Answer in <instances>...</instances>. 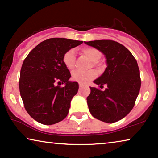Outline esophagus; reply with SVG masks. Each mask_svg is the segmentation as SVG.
Here are the masks:
<instances>
[{"label":"esophagus","mask_w":158,"mask_h":158,"mask_svg":"<svg viewBox=\"0 0 158 158\" xmlns=\"http://www.w3.org/2000/svg\"><path fill=\"white\" fill-rule=\"evenodd\" d=\"M82 86H83V85H82L81 84H79V89H81V88H82Z\"/></svg>","instance_id":"34e87169"}]
</instances>
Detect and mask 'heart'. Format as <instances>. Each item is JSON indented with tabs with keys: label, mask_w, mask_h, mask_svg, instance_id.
I'll list each match as a JSON object with an SVG mask.
<instances>
[{
	"label": "heart",
	"mask_w": 158,
	"mask_h": 158,
	"mask_svg": "<svg viewBox=\"0 0 158 158\" xmlns=\"http://www.w3.org/2000/svg\"><path fill=\"white\" fill-rule=\"evenodd\" d=\"M82 52L92 62H97L101 57L100 52L94 48H84L82 49ZM62 60H63L64 65L68 69H73L74 68L75 64V49L71 48L64 53ZM94 64L95 63H94ZM96 77L97 72L95 71H89V72H86L77 71V72H73L72 74V79L74 81L83 84H88Z\"/></svg>",
	"instance_id": "heart-1"
}]
</instances>
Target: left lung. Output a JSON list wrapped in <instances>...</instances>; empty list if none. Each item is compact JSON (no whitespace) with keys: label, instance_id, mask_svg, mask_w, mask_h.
<instances>
[{"label":"left lung","instance_id":"left-lung-1","mask_svg":"<svg viewBox=\"0 0 158 158\" xmlns=\"http://www.w3.org/2000/svg\"><path fill=\"white\" fill-rule=\"evenodd\" d=\"M100 51L106 58V68L94 82L104 91L90 87L86 98L89 112L94 118L113 123L127 116L135 105L141 86L137 62L130 51L112 40L84 41Z\"/></svg>","mask_w":158,"mask_h":158}]
</instances>
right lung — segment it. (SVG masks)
<instances>
[{
	"instance_id": "1",
	"label": "right lung",
	"mask_w": 158,
	"mask_h": 158,
	"mask_svg": "<svg viewBox=\"0 0 158 158\" xmlns=\"http://www.w3.org/2000/svg\"><path fill=\"white\" fill-rule=\"evenodd\" d=\"M82 43L64 38L45 40L31 51L23 61L20 94L26 112L38 123L51 125L67 116L79 84L69 81L71 74L62 58L66 52ZM57 82L65 86H56Z\"/></svg>"
}]
</instances>
